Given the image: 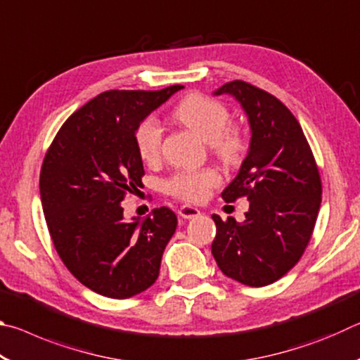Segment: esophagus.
<instances>
[{
  "label": "esophagus",
  "instance_id": "esophagus-1",
  "mask_svg": "<svg viewBox=\"0 0 360 360\" xmlns=\"http://www.w3.org/2000/svg\"><path fill=\"white\" fill-rule=\"evenodd\" d=\"M178 212H179V216L184 217V219H193V217L200 216V210L193 208V206H187V205L181 206Z\"/></svg>",
  "mask_w": 360,
  "mask_h": 360
}]
</instances>
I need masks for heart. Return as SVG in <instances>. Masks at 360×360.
<instances>
[{"instance_id":"1","label":"heart","mask_w":360,"mask_h":360,"mask_svg":"<svg viewBox=\"0 0 360 360\" xmlns=\"http://www.w3.org/2000/svg\"><path fill=\"white\" fill-rule=\"evenodd\" d=\"M174 117L195 135L210 143V150L227 167L240 165L246 152L243 131L230 124V111L221 101L192 94L174 109ZM135 144L144 162L154 163L162 155L163 130L155 119H146L135 131ZM221 176L212 168L176 173L167 181L165 191L186 203H202L219 186Z\"/></svg>"}]
</instances>
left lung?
<instances>
[{"instance_id":"left-lung-1","label":"left lung","mask_w":360,"mask_h":360,"mask_svg":"<svg viewBox=\"0 0 360 360\" xmlns=\"http://www.w3.org/2000/svg\"><path fill=\"white\" fill-rule=\"evenodd\" d=\"M216 94L241 103L252 138L238 176L222 192L227 203L249 200L246 219L238 224L212 214L211 251L225 276L264 288L294 268L311 240L322 195L319 168L295 115L275 95L241 79Z\"/></svg>"}]
</instances>
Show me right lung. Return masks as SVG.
Returning <instances> with one entry per match:
<instances>
[{
  "label": "right lung",
  "instance_id": "add662e5",
  "mask_svg": "<svg viewBox=\"0 0 360 360\" xmlns=\"http://www.w3.org/2000/svg\"><path fill=\"white\" fill-rule=\"evenodd\" d=\"M182 85L108 90L66 119L44 155L42 211L53 248L79 283L109 298L150 288L178 217L162 206L139 224L124 221V202L143 186L135 131Z\"/></svg>",
  "mask_w": 360,
  "mask_h": 360
}]
</instances>
